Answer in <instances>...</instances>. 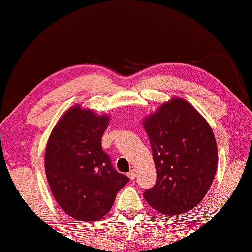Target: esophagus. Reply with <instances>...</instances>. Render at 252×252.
<instances>
[{
    "instance_id": "obj_1",
    "label": "esophagus",
    "mask_w": 252,
    "mask_h": 252,
    "mask_svg": "<svg viewBox=\"0 0 252 252\" xmlns=\"http://www.w3.org/2000/svg\"><path fill=\"white\" fill-rule=\"evenodd\" d=\"M127 177H129L130 180H134V178H135V171L131 170L129 173H127Z\"/></svg>"
}]
</instances>
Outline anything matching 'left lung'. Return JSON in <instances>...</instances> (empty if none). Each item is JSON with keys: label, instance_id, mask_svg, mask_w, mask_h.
Masks as SVG:
<instances>
[{"label": "left lung", "instance_id": "left-lung-1", "mask_svg": "<svg viewBox=\"0 0 252 252\" xmlns=\"http://www.w3.org/2000/svg\"><path fill=\"white\" fill-rule=\"evenodd\" d=\"M152 148L157 183L144 191L153 209L168 216L197 206L217 171L213 130L202 114L182 98L163 103L143 121Z\"/></svg>", "mask_w": 252, "mask_h": 252}]
</instances>
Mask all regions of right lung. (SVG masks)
Wrapping results in <instances>:
<instances>
[{"instance_id":"right-lung-1","label":"right lung","mask_w":252,"mask_h":252,"mask_svg":"<svg viewBox=\"0 0 252 252\" xmlns=\"http://www.w3.org/2000/svg\"><path fill=\"white\" fill-rule=\"evenodd\" d=\"M110 121L78 104L63 114L45 151V172L55 199L79 221H95L109 213L129 177L114 170L101 138Z\"/></svg>"}]
</instances>
